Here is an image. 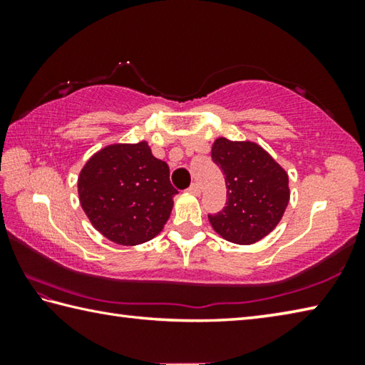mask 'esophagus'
<instances>
[{
  "label": "esophagus",
  "mask_w": 365,
  "mask_h": 365,
  "mask_svg": "<svg viewBox=\"0 0 365 365\" xmlns=\"http://www.w3.org/2000/svg\"><path fill=\"white\" fill-rule=\"evenodd\" d=\"M188 191H190L191 195L200 196V193H201V188H200V185H197V183H193V185H191V187L188 188Z\"/></svg>",
  "instance_id": "1"
}]
</instances>
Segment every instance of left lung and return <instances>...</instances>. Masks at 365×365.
<instances>
[{
  "label": "left lung",
  "mask_w": 365,
  "mask_h": 365,
  "mask_svg": "<svg viewBox=\"0 0 365 365\" xmlns=\"http://www.w3.org/2000/svg\"><path fill=\"white\" fill-rule=\"evenodd\" d=\"M212 160L225 175L227 206L209 215L215 232L235 245H252L274 230L289 202L288 174L256 141L219 137Z\"/></svg>",
  "instance_id": "obj_1"
}]
</instances>
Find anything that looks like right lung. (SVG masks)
<instances>
[{
    "label": "right lung",
    "mask_w": 365,
    "mask_h": 365,
    "mask_svg": "<svg viewBox=\"0 0 365 365\" xmlns=\"http://www.w3.org/2000/svg\"><path fill=\"white\" fill-rule=\"evenodd\" d=\"M169 174V165L153 156L148 141L108 145L80 170V205L110 242L146 243L163 232L174 207L177 190Z\"/></svg>",
    "instance_id": "1"
}]
</instances>
